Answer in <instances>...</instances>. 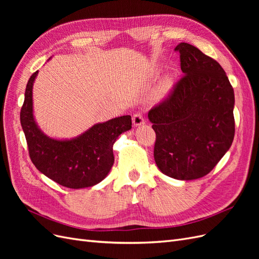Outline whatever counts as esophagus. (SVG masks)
<instances>
[{"mask_svg": "<svg viewBox=\"0 0 259 259\" xmlns=\"http://www.w3.org/2000/svg\"><path fill=\"white\" fill-rule=\"evenodd\" d=\"M133 125L134 126H142V125H144L146 122H145V119L143 117L142 114H135L134 116H133Z\"/></svg>", "mask_w": 259, "mask_h": 259, "instance_id": "obj_1", "label": "esophagus"}]
</instances>
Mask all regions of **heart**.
Here are the masks:
<instances>
[{
	"instance_id": "obj_1",
	"label": "heart",
	"mask_w": 259,
	"mask_h": 259,
	"mask_svg": "<svg viewBox=\"0 0 259 259\" xmlns=\"http://www.w3.org/2000/svg\"><path fill=\"white\" fill-rule=\"evenodd\" d=\"M171 83H173V81H171L170 76H166L165 79H164L162 85L160 86V89L158 91V98L159 99L163 98L164 96H166V94L169 92V90L171 88Z\"/></svg>"
}]
</instances>
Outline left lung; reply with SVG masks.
<instances>
[{
  "instance_id": "1",
  "label": "left lung",
  "mask_w": 259,
  "mask_h": 259,
  "mask_svg": "<svg viewBox=\"0 0 259 259\" xmlns=\"http://www.w3.org/2000/svg\"><path fill=\"white\" fill-rule=\"evenodd\" d=\"M175 51L185 75L148 119L156 135V166L168 177L192 180L207 175L232 145L234 93L216 60L185 42Z\"/></svg>"
}]
</instances>
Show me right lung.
Instances as JSON below:
<instances>
[{
  "label": "right lung",
  "mask_w": 259,
  "mask_h": 259,
  "mask_svg": "<svg viewBox=\"0 0 259 259\" xmlns=\"http://www.w3.org/2000/svg\"><path fill=\"white\" fill-rule=\"evenodd\" d=\"M37 73L31 75L27 83L20 111L31 161L46 177L71 189L93 187L103 182L114 163L115 140L132 128L131 115L96 123L70 139L50 137L38 127L33 114L32 91Z\"/></svg>",
  "instance_id": "1"
}]
</instances>
